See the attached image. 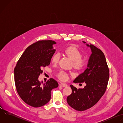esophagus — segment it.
I'll return each mask as SVG.
<instances>
[{
    "instance_id": "obj_1",
    "label": "esophagus",
    "mask_w": 123,
    "mask_h": 123,
    "mask_svg": "<svg viewBox=\"0 0 123 123\" xmlns=\"http://www.w3.org/2000/svg\"><path fill=\"white\" fill-rule=\"evenodd\" d=\"M59 86H62V87H65V86H67V85L65 83H61L59 84Z\"/></svg>"
}]
</instances>
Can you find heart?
I'll return each mask as SVG.
<instances>
[{
  "label": "heart",
  "instance_id": "heart-1",
  "mask_svg": "<svg viewBox=\"0 0 123 123\" xmlns=\"http://www.w3.org/2000/svg\"><path fill=\"white\" fill-rule=\"evenodd\" d=\"M65 54L73 60V66L77 69H81L83 68L86 63L85 58L82 57V52L76 47L71 46L68 47L65 50ZM60 55L59 53H55L52 57L51 61L54 64H57L59 62ZM57 77L62 81H66L68 78L67 74L62 70H61L57 74Z\"/></svg>",
  "mask_w": 123,
  "mask_h": 123
}]
</instances>
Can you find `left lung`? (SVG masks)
<instances>
[{"instance_id": "obj_1", "label": "left lung", "mask_w": 123, "mask_h": 123, "mask_svg": "<svg viewBox=\"0 0 123 123\" xmlns=\"http://www.w3.org/2000/svg\"><path fill=\"white\" fill-rule=\"evenodd\" d=\"M86 45L92 51L88 65L74 81L76 83L85 82L86 86L77 89L71 85L72 93L67 98L68 104L78 111L89 109L99 101L106 91L110 76L109 68L102 51L92 45Z\"/></svg>"}]
</instances>
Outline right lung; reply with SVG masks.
<instances>
[{
    "label": "right lung",
    "mask_w": 123,
    "mask_h": 123,
    "mask_svg": "<svg viewBox=\"0 0 123 123\" xmlns=\"http://www.w3.org/2000/svg\"><path fill=\"white\" fill-rule=\"evenodd\" d=\"M56 44L51 40L33 43L25 49L14 68L17 92L21 99L31 107H40L48 103L51 90L58 86L57 82L51 78L46 83L42 84L38 81L42 68L50 64L55 51L54 45Z\"/></svg>",
    "instance_id": "1"
}]
</instances>
